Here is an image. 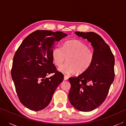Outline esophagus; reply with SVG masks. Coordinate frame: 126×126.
Here are the masks:
<instances>
[{"label": "esophagus", "mask_w": 126, "mask_h": 126, "mask_svg": "<svg viewBox=\"0 0 126 126\" xmlns=\"http://www.w3.org/2000/svg\"><path fill=\"white\" fill-rule=\"evenodd\" d=\"M68 79V76H64V79L65 80H67Z\"/></svg>", "instance_id": "34e87169"}]
</instances>
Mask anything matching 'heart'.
I'll return each instance as SVG.
<instances>
[{
    "instance_id": "heart-1",
    "label": "heart",
    "mask_w": 126,
    "mask_h": 126,
    "mask_svg": "<svg viewBox=\"0 0 126 126\" xmlns=\"http://www.w3.org/2000/svg\"><path fill=\"white\" fill-rule=\"evenodd\" d=\"M67 62L59 68V71L66 75L77 72L82 74L87 71L92 64L94 55L86 44L79 40L66 42L62 46L53 49L52 58L55 65L59 67L66 58Z\"/></svg>"
}]
</instances>
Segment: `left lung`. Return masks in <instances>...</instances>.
I'll list each match as a JSON object with an SVG mask.
<instances>
[{"mask_svg":"<svg viewBox=\"0 0 126 126\" xmlns=\"http://www.w3.org/2000/svg\"><path fill=\"white\" fill-rule=\"evenodd\" d=\"M75 34L91 43L94 58L87 71L69 78L71 87L68 98L77 110L89 112L98 107L107 96L114 78V57L109 46L97 33Z\"/></svg>","mask_w":126,"mask_h":126,"instance_id":"left-lung-1","label":"left lung"}]
</instances>
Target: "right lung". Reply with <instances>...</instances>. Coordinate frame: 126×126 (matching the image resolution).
<instances>
[{
    "mask_svg": "<svg viewBox=\"0 0 126 126\" xmlns=\"http://www.w3.org/2000/svg\"><path fill=\"white\" fill-rule=\"evenodd\" d=\"M66 36L61 32L38 30L25 38L15 53L12 78L20 102L28 109L45 108L63 80L53 63L52 50L55 43ZM51 73L54 74L46 77Z\"/></svg>",
    "mask_w": 126,
    "mask_h": 126,
    "instance_id": "right-lung-1",
    "label": "right lung"
}]
</instances>
